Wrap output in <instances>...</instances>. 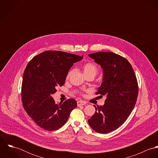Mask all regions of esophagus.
Here are the masks:
<instances>
[{
  "label": "esophagus",
  "mask_w": 158,
  "mask_h": 158,
  "mask_svg": "<svg viewBox=\"0 0 158 158\" xmlns=\"http://www.w3.org/2000/svg\"><path fill=\"white\" fill-rule=\"evenodd\" d=\"M86 105V102L82 101V100H80L78 102H77V105L78 106H83V105Z\"/></svg>",
  "instance_id": "1"
}]
</instances>
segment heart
Masks as SVG:
<instances>
[{"mask_svg": "<svg viewBox=\"0 0 158 158\" xmlns=\"http://www.w3.org/2000/svg\"><path fill=\"white\" fill-rule=\"evenodd\" d=\"M81 69L83 71V73L85 75V77H87V76H92V77H95L98 72V68L97 67V66L92 63H85V64H83L81 67ZM73 70H70L68 73L66 78L69 79L70 76L71 75V74L72 73Z\"/></svg>", "mask_w": 158, "mask_h": 158, "instance_id": "1", "label": "heart"}]
</instances>
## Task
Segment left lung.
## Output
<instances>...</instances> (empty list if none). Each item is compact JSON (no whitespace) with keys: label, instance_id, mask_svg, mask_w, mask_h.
<instances>
[{"label":"left lung","instance_id":"left-lung-1","mask_svg":"<svg viewBox=\"0 0 158 158\" xmlns=\"http://www.w3.org/2000/svg\"><path fill=\"white\" fill-rule=\"evenodd\" d=\"M88 56L103 70V79L97 94L105 95V104L88 120L98 133H108L120 127L133 111L138 95L134 70L128 61L113 52H100Z\"/></svg>","mask_w":158,"mask_h":158}]
</instances>
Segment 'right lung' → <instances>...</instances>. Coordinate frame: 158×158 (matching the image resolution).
<instances>
[{"label":"right lung","mask_w":158,"mask_h":158,"mask_svg":"<svg viewBox=\"0 0 158 158\" xmlns=\"http://www.w3.org/2000/svg\"><path fill=\"white\" fill-rule=\"evenodd\" d=\"M83 58V56L60 51H45L34 57L27 64L23 75V106L41 128L48 131L58 130L77 106L73 98L56 104L52 95L58 87L64 85L73 63Z\"/></svg>","instance_id":"obj_1"}]
</instances>
